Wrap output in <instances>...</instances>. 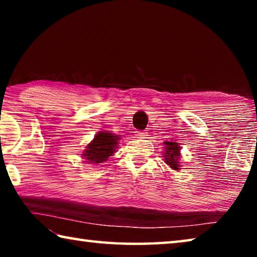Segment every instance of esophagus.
I'll return each mask as SVG.
<instances>
[{
	"instance_id": "34e87169",
	"label": "esophagus",
	"mask_w": 257,
	"mask_h": 257,
	"mask_svg": "<svg viewBox=\"0 0 257 257\" xmlns=\"http://www.w3.org/2000/svg\"><path fill=\"white\" fill-rule=\"evenodd\" d=\"M136 136L137 138H146L147 136V133L146 132H136Z\"/></svg>"
}]
</instances>
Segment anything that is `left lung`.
<instances>
[{"instance_id": "obj_1", "label": "left lung", "mask_w": 257, "mask_h": 257, "mask_svg": "<svg viewBox=\"0 0 257 257\" xmlns=\"http://www.w3.org/2000/svg\"><path fill=\"white\" fill-rule=\"evenodd\" d=\"M165 153L164 162L170 165L173 170L178 171L180 169V146L176 142H164Z\"/></svg>"}]
</instances>
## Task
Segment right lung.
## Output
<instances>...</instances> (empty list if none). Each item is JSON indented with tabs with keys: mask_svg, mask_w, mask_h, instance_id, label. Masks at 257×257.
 <instances>
[{
	"mask_svg": "<svg viewBox=\"0 0 257 257\" xmlns=\"http://www.w3.org/2000/svg\"><path fill=\"white\" fill-rule=\"evenodd\" d=\"M119 139V136L112 133L99 132L86 146V150L82 152V156L87 163L94 165L105 162L110 156L114 154Z\"/></svg>",
	"mask_w": 257,
	"mask_h": 257,
	"instance_id": "obj_1",
	"label": "right lung"
}]
</instances>
